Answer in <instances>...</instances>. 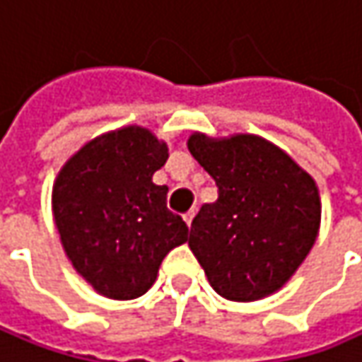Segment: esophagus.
<instances>
[{"label": "esophagus", "mask_w": 362, "mask_h": 362, "mask_svg": "<svg viewBox=\"0 0 362 362\" xmlns=\"http://www.w3.org/2000/svg\"><path fill=\"white\" fill-rule=\"evenodd\" d=\"M194 218H195V210H189V212L185 214V222H187V226H192Z\"/></svg>", "instance_id": "esophagus-1"}]
</instances>
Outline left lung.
I'll return each mask as SVG.
<instances>
[{
  "label": "left lung",
  "instance_id": "8db88e82",
  "mask_svg": "<svg viewBox=\"0 0 362 362\" xmlns=\"http://www.w3.org/2000/svg\"><path fill=\"white\" fill-rule=\"evenodd\" d=\"M189 152L216 185L192 222L189 249L208 282L228 300L276 293L315 243L322 204L315 181L257 136L189 138Z\"/></svg>",
  "mask_w": 362,
  "mask_h": 362
}]
</instances>
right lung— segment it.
<instances>
[{"instance_id": "right-lung-1", "label": "right lung", "mask_w": 362, "mask_h": 362, "mask_svg": "<svg viewBox=\"0 0 362 362\" xmlns=\"http://www.w3.org/2000/svg\"><path fill=\"white\" fill-rule=\"evenodd\" d=\"M167 144L144 127H123L78 150L53 185V216L71 266L109 298L142 297L189 228L167 208V185L152 175Z\"/></svg>"}]
</instances>
